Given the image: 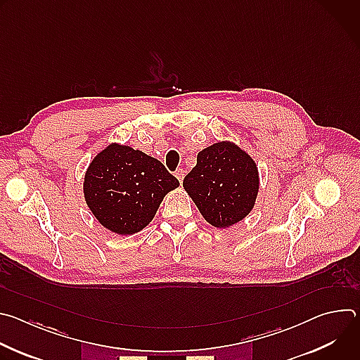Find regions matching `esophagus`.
<instances>
[{
	"label": "esophagus",
	"instance_id": "esophagus-1",
	"mask_svg": "<svg viewBox=\"0 0 360 360\" xmlns=\"http://www.w3.org/2000/svg\"><path fill=\"white\" fill-rule=\"evenodd\" d=\"M175 176H176L178 181L182 184V182H184V178H185V171H184V169H176V171H175Z\"/></svg>",
	"mask_w": 360,
	"mask_h": 360
}]
</instances>
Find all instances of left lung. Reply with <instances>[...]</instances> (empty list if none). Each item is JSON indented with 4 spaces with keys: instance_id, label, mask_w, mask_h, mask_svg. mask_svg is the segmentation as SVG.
<instances>
[{
    "instance_id": "1",
    "label": "left lung",
    "mask_w": 360,
    "mask_h": 360,
    "mask_svg": "<svg viewBox=\"0 0 360 360\" xmlns=\"http://www.w3.org/2000/svg\"><path fill=\"white\" fill-rule=\"evenodd\" d=\"M184 189L205 221L225 229L253 210L259 192L258 165L235 142L218 141L198 152Z\"/></svg>"
}]
</instances>
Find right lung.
Returning <instances> with one entry per match:
<instances>
[{"instance_id":"add662e5","label":"right lung","mask_w":360,"mask_h":360,"mask_svg":"<svg viewBox=\"0 0 360 360\" xmlns=\"http://www.w3.org/2000/svg\"><path fill=\"white\" fill-rule=\"evenodd\" d=\"M178 186L161 161L112 142L88 165L82 191L102 226L117 235H134L149 225L165 195Z\"/></svg>"}]
</instances>
